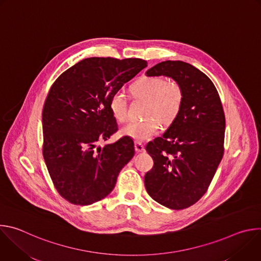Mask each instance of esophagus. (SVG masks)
<instances>
[{"label": "esophagus", "mask_w": 261, "mask_h": 261, "mask_svg": "<svg viewBox=\"0 0 261 261\" xmlns=\"http://www.w3.org/2000/svg\"><path fill=\"white\" fill-rule=\"evenodd\" d=\"M135 151H136L137 153L143 152V151H144V145H143L141 142L136 141V142H135Z\"/></svg>", "instance_id": "obj_1"}]
</instances>
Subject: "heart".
<instances>
[{
    "label": "heart",
    "instance_id": "1",
    "mask_svg": "<svg viewBox=\"0 0 261 261\" xmlns=\"http://www.w3.org/2000/svg\"><path fill=\"white\" fill-rule=\"evenodd\" d=\"M135 99L146 101L140 121H131L121 128L123 136L137 141L150 139L159 131V122L162 126H169L178 116L184 92L178 83L167 81L163 76H145L131 87ZM109 109L113 117L124 122L128 117V100L126 95L117 91L109 98Z\"/></svg>",
    "mask_w": 261,
    "mask_h": 261
}]
</instances>
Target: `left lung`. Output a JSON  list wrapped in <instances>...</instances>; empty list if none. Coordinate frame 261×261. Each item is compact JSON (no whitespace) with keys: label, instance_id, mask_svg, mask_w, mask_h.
<instances>
[{"label":"left lung","instance_id":"1","mask_svg":"<svg viewBox=\"0 0 261 261\" xmlns=\"http://www.w3.org/2000/svg\"><path fill=\"white\" fill-rule=\"evenodd\" d=\"M145 74L171 77L184 92L176 119L145 146L154 160L144 175L145 189L166 207L187 208L207 191L224 154V110L213 82L188 63L161 62Z\"/></svg>","mask_w":261,"mask_h":261}]
</instances>
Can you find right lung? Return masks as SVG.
I'll use <instances>...</instances> for the list:
<instances>
[{
    "instance_id": "right-lung-1",
    "label": "right lung",
    "mask_w": 261,
    "mask_h": 261,
    "mask_svg": "<svg viewBox=\"0 0 261 261\" xmlns=\"http://www.w3.org/2000/svg\"><path fill=\"white\" fill-rule=\"evenodd\" d=\"M146 66L141 59L89 58L53 84L42 110V153L54 186L70 203L90 205L106 197L134 156L127 136L96 145L118 130L108 105L111 94Z\"/></svg>"
}]
</instances>
